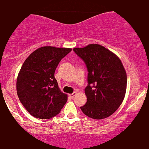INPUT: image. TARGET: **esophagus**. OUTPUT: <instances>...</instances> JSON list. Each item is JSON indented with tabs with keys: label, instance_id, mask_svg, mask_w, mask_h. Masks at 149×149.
Here are the masks:
<instances>
[{
	"label": "esophagus",
	"instance_id": "34e87169",
	"mask_svg": "<svg viewBox=\"0 0 149 149\" xmlns=\"http://www.w3.org/2000/svg\"><path fill=\"white\" fill-rule=\"evenodd\" d=\"M76 91H75V92H73V93H70V94H69V97H70V98H73V97H74L75 95H76Z\"/></svg>",
	"mask_w": 149,
	"mask_h": 149
}]
</instances>
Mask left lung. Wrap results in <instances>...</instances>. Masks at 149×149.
I'll return each instance as SVG.
<instances>
[{"mask_svg": "<svg viewBox=\"0 0 149 149\" xmlns=\"http://www.w3.org/2000/svg\"><path fill=\"white\" fill-rule=\"evenodd\" d=\"M86 65L87 102L81 109L89 118L103 119L120 106L126 94L127 77L121 61L113 53L98 44L75 48Z\"/></svg>", "mask_w": 149, "mask_h": 149, "instance_id": "left-lung-1", "label": "left lung"}]
</instances>
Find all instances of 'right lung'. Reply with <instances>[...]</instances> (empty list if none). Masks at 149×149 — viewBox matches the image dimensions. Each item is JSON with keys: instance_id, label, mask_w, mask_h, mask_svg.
I'll use <instances>...</instances> for the list:
<instances>
[{"instance_id": "right-lung-1", "label": "right lung", "mask_w": 149, "mask_h": 149, "mask_svg": "<svg viewBox=\"0 0 149 149\" xmlns=\"http://www.w3.org/2000/svg\"><path fill=\"white\" fill-rule=\"evenodd\" d=\"M71 48L44 46L26 58L18 73V96L31 115L48 119L58 114L67 101L55 79V70Z\"/></svg>"}]
</instances>
